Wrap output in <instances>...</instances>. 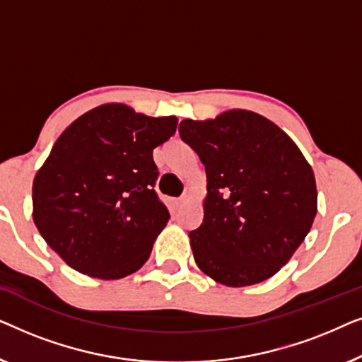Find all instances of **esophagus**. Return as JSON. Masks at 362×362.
I'll list each match as a JSON object with an SVG mask.
<instances>
[{
    "label": "esophagus",
    "instance_id": "34e87169",
    "mask_svg": "<svg viewBox=\"0 0 362 362\" xmlns=\"http://www.w3.org/2000/svg\"><path fill=\"white\" fill-rule=\"evenodd\" d=\"M182 202H185V199H182V197H180V199H173V207H175V209H177V207L182 206Z\"/></svg>",
    "mask_w": 362,
    "mask_h": 362
}]
</instances>
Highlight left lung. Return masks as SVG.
Instances as JSON below:
<instances>
[{
  "instance_id": "8db88e82",
  "label": "left lung",
  "mask_w": 362,
  "mask_h": 362,
  "mask_svg": "<svg viewBox=\"0 0 362 362\" xmlns=\"http://www.w3.org/2000/svg\"><path fill=\"white\" fill-rule=\"evenodd\" d=\"M180 136L207 176L204 219L189 232L197 267L227 286L270 279L313 224L311 166L285 132L254 112L182 120Z\"/></svg>"
}]
</instances>
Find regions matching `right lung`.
Returning <instances> with one entry per match:
<instances>
[{
	"label": "right lung",
	"instance_id": "1",
	"mask_svg": "<svg viewBox=\"0 0 362 362\" xmlns=\"http://www.w3.org/2000/svg\"><path fill=\"white\" fill-rule=\"evenodd\" d=\"M176 117L153 118L122 103L93 108L57 138L33 185V217L74 270L102 280L148 260L170 212L158 197L153 150Z\"/></svg>",
	"mask_w": 362,
	"mask_h": 362
}]
</instances>
